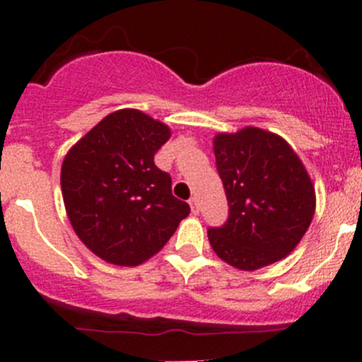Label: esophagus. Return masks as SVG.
<instances>
[{
  "instance_id": "34e87169",
  "label": "esophagus",
  "mask_w": 362,
  "mask_h": 362,
  "mask_svg": "<svg viewBox=\"0 0 362 362\" xmlns=\"http://www.w3.org/2000/svg\"><path fill=\"white\" fill-rule=\"evenodd\" d=\"M189 204H191L192 214H198V211H199V203H198V198H191V199H189Z\"/></svg>"
}]
</instances>
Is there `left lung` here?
Instances as JSON below:
<instances>
[{
	"label": "left lung",
	"instance_id": "obj_1",
	"mask_svg": "<svg viewBox=\"0 0 362 362\" xmlns=\"http://www.w3.org/2000/svg\"><path fill=\"white\" fill-rule=\"evenodd\" d=\"M214 152L229 204L228 221L208 228L215 254L245 272L291 254L312 222L315 191L289 144L245 127L217 134Z\"/></svg>",
	"mask_w": 362,
	"mask_h": 362
}]
</instances>
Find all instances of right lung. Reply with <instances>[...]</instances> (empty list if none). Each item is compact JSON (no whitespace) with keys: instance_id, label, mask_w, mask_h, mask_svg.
Wrapping results in <instances>:
<instances>
[{"instance_id":"add662e5","label":"right lung","mask_w":362,"mask_h":362,"mask_svg":"<svg viewBox=\"0 0 362 362\" xmlns=\"http://www.w3.org/2000/svg\"><path fill=\"white\" fill-rule=\"evenodd\" d=\"M170 127L140 110L113 112L71 147L61 168L69 222L103 261L138 266L163 249L189 204L154 163Z\"/></svg>"}]
</instances>
